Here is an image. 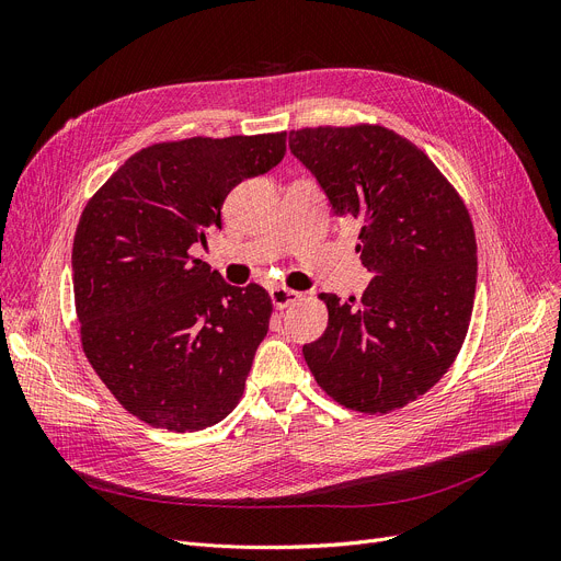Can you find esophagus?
<instances>
[{"label":"esophagus","instance_id":"1","mask_svg":"<svg viewBox=\"0 0 561 561\" xmlns=\"http://www.w3.org/2000/svg\"><path fill=\"white\" fill-rule=\"evenodd\" d=\"M298 298H300L298 290H290V288H284V286L271 288V300H273V305H275L277 309L288 307L290 302H296Z\"/></svg>","mask_w":561,"mask_h":561}]
</instances>
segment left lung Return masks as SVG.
<instances>
[{
  "label": "left lung",
  "instance_id": "8db88e82",
  "mask_svg": "<svg viewBox=\"0 0 561 561\" xmlns=\"http://www.w3.org/2000/svg\"><path fill=\"white\" fill-rule=\"evenodd\" d=\"M288 147L336 218L362 222L357 252L375 275L357 302L320 293L328 330L302 347L343 407L385 414L430 391L466 339L478 245L455 188L419 147L387 127H318Z\"/></svg>",
  "mask_w": 561,
  "mask_h": 561
}]
</instances>
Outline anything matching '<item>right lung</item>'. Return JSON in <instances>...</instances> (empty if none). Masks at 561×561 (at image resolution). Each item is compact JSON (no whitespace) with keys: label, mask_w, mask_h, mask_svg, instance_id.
<instances>
[{"label":"right lung","mask_w":561,"mask_h":561,"mask_svg":"<svg viewBox=\"0 0 561 561\" xmlns=\"http://www.w3.org/2000/svg\"><path fill=\"white\" fill-rule=\"evenodd\" d=\"M286 134L188 138L136 152L85 204L72 245L88 362L129 414L172 432L239 404L273 302L204 261L233 186L273 170Z\"/></svg>","instance_id":"add662e5"}]
</instances>
